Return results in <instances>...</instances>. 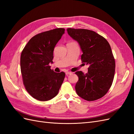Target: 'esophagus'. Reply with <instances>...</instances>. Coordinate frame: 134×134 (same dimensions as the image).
I'll return each instance as SVG.
<instances>
[{
	"mask_svg": "<svg viewBox=\"0 0 134 134\" xmlns=\"http://www.w3.org/2000/svg\"><path fill=\"white\" fill-rule=\"evenodd\" d=\"M66 75H69V74H72V72H70V71H66Z\"/></svg>",
	"mask_w": 134,
	"mask_h": 134,
	"instance_id": "1",
	"label": "esophagus"
}]
</instances>
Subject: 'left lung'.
<instances>
[{
    "mask_svg": "<svg viewBox=\"0 0 134 134\" xmlns=\"http://www.w3.org/2000/svg\"><path fill=\"white\" fill-rule=\"evenodd\" d=\"M68 33L77 41L83 51L82 62L89 65L88 71L75 72L79 80L75 91L88 101L103 97L111 88L115 71V60L106 39L94 31L69 28Z\"/></svg>",
    "mask_w": 134,
    "mask_h": 134,
    "instance_id": "8db88e82",
    "label": "left lung"
}]
</instances>
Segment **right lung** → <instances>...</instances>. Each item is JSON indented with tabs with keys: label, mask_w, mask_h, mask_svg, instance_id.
Returning <instances> with one entry per match:
<instances>
[{
	"label": "right lung",
	"mask_w": 134,
	"mask_h": 134,
	"mask_svg": "<svg viewBox=\"0 0 134 134\" xmlns=\"http://www.w3.org/2000/svg\"><path fill=\"white\" fill-rule=\"evenodd\" d=\"M65 33L63 28L41 32L32 37L22 51L21 71L27 92L41 101L53 98L65 76L64 72H56L50 68L56 43Z\"/></svg>",
	"instance_id": "right-lung-1"
}]
</instances>
